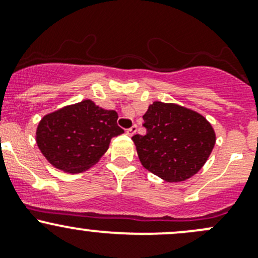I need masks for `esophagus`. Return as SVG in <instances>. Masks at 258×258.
Masks as SVG:
<instances>
[{"label":"esophagus","mask_w":258,"mask_h":258,"mask_svg":"<svg viewBox=\"0 0 258 258\" xmlns=\"http://www.w3.org/2000/svg\"><path fill=\"white\" fill-rule=\"evenodd\" d=\"M137 129H138V126H137V125L130 126V128H129L128 130H126V134L130 135V137H132V135H134L135 133H137Z\"/></svg>","instance_id":"34e87169"}]
</instances>
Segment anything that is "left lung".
I'll return each instance as SVG.
<instances>
[{"label":"left lung","instance_id":"8db88e82","mask_svg":"<svg viewBox=\"0 0 258 258\" xmlns=\"http://www.w3.org/2000/svg\"><path fill=\"white\" fill-rule=\"evenodd\" d=\"M145 135L132 138L145 169L165 182H183L207 162L216 144L203 115L177 104L154 101L143 115Z\"/></svg>","mask_w":258,"mask_h":258}]
</instances>
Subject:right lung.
I'll return each instance as SVG.
<instances>
[{"instance_id":"obj_1","label":"right lung","mask_w":258,"mask_h":258,"mask_svg":"<svg viewBox=\"0 0 258 258\" xmlns=\"http://www.w3.org/2000/svg\"><path fill=\"white\" fill-rule=\"evenodd\" d=\"M118 113L91 100L47 114L36 130V143L46 159L66 173H80L99 162L111 138L123 134Z\"/></svg>"}]
</instances>
